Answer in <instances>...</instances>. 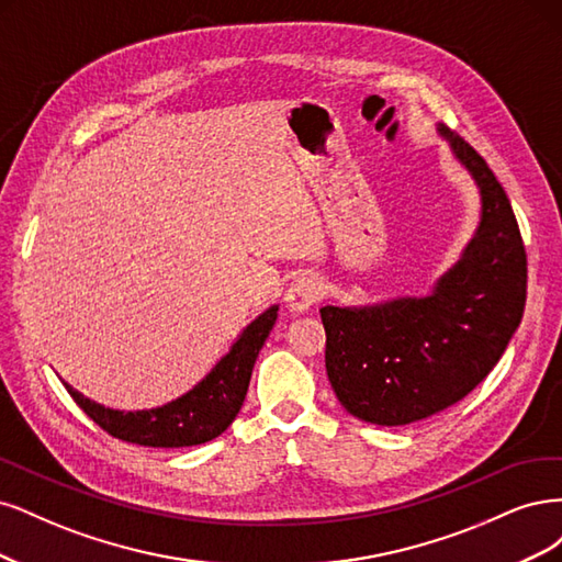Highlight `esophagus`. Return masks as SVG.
Returning a JSON list of instances; mask_svg holds the SVG:
<instances>
[{
  "label": "esophagus",
  "mask_w": 562,
  "mask_h": 562,
  "mask_svg": "<svg viewBox=\"0 0 562 562\" xmlns=\"http://www.w3.org/2000/svg\"><path fill=\"white\" fill-rule=\"evenodd\" d=\"M319 299H322V284L315 278H299L296 282L289 284L284 294L286 307L294 315L307 313Z\"/></svg>",
  "instance_id": "esophagus-1"
}]
</instances>
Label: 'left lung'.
<instances>
[{
	"instance_id": "left-lung-1",
	"label": "left lung",
	"mask_w": 562,
	"mask_h": 562,
	"mask_svg": "<svg viewBox=\"0 0 562 562\" xmlns=\"http://www.w3.org/2000/svg\"><path fill=\"white\" fill-rule=\"evenodd\" d=\"M437 131L481 193V222L460 261L427 296L319 311L329 383L342 408L371 425H411L464 400L522 317L528 259L509 198L460 135Z\"/></svg>"
}]
</instances>
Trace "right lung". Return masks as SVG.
Segmentation results:
<instances>
[{
	"mask_svg": "<svg viewBox=\"0 0 562 562\" xmlns=\"http://www.w3.org/2000/svg\"><path fill=\"white\" fill-rule=\"evenodd\" d=\"M278 319V305H270L255 322L247 324L231 350L216 361L214 369L175 402L149 411H116L88 400L63 380L90 420L98 423L112 437L149 446V448H184L220 437L243 408L249 387L251 369L259 350Z\"/></svg>",
	"mask_w": 562,
	"mask_h": 562,
	"instance_id": "add662e5",
	"label": "right lung"
}]
</instances>
